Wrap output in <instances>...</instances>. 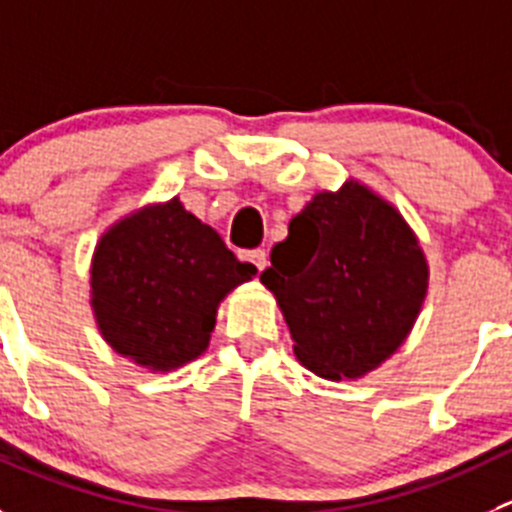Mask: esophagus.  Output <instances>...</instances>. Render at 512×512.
<instances>
[{
	"mask_svg": "<svg viewBox=\"0 0 512 512\" xmlns=\"http://www.w3.org/2000/svg\"><path fill=\"white\" fill-rule=\"evenodd\" d=\"M245 257L252 262V265H255L257 272H262L267 267V252L265 250H250Z\"/></svg>",
	"mask_w": 512,
	"mask_h": 512,
	"instance_id": "1",
	"label": "esophagus"
}]
</instances>
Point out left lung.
<instances>
[{"mask_svg": "<svg viewBox=\"0 0 512 512\" xmlns=\"http://www.w3.org/2000/svg\"><path fill=\"white\" fill-rule=\"evenodd\" d=\"M260 280L278 298L300 364L338 381L369 374L404 343L429 270L401 214L346 181L290 219Z\"/></svg>", "mask_w": 512, "mask_h": 512, "instance_id": "left-lung-1", "label": "left lung"}]
</instances>
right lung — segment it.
Segmentation results:
<instances>
[{
  "label": "right lung",
  "mask_w": 512,
  "mask_h": 512,
  "mask_svg": "<svg viewBox=\"0 0 512 512\" xmlns=\"http://www.w3.org/2000/svg\"><path fill=\"white\" fill-rule=\"evenodd\" d=\"M255 272L174 197L100 237L90 303L113 351L151 371H171L207 351L219 300Z\"/></svg>",
  "instance_id": "1"
}]
</instances>
